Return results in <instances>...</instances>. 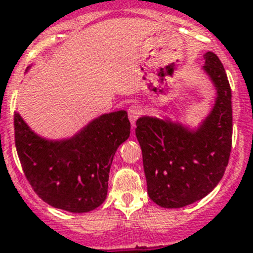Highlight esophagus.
Listing matches in <instances>:
<instances>
[{"label":"esophagus","instance_id":"esophagus-1","mask_svg":"<svg viewBox=\"0 0 253 253\" xmlns=\"http://www.w3.org/2000/svg\"><path fill=\"white\" fill-rule=\"evenodd\" d=\"M141 115V108L137 106H131L128 108V118H129V122L132 125H135V122L137 121V118L140 117Z\"/></svg>","mask_w":253,"mask_h":253}]
</instances>
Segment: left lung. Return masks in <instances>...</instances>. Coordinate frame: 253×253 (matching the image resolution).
<instances>
[{"label":"left lung","mask_w":253,"mask_h":253,"mask_svg":"<svg viewBox=\"0 0 253 253\" xmlns=\"http://www.w3.org/2000/svg\"><path fill=\"white\" fill-rule=\"evenodd\" d=\"M203 72L215 89L214 104L198 126L170 117L141 116L136 137L150 199L163 208L195 203L218 185L232 147V93L226 70L207 51Z\"/></svg>","instance_id":"left-lung-1"}]
</instances>
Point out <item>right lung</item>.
Segmentation results:
<instances>
[{"mask_svg":"<svg viewBox=\"0 0 253 253\" xmlns=\"http://www.w3.org/2000/svg\"><path fill=\"white\" fill-rule=\"evenodd\" d=\"M13 125L25 176L44 202L70 213H87L103 203L113 156L129 137L126 111L103 113L73 136L55 140L36 133L19 112Z\"/></svg>","mask_w":253,"mask_h":253,"instance_id":"obj_1","label":"right lung"}]
</instances>
